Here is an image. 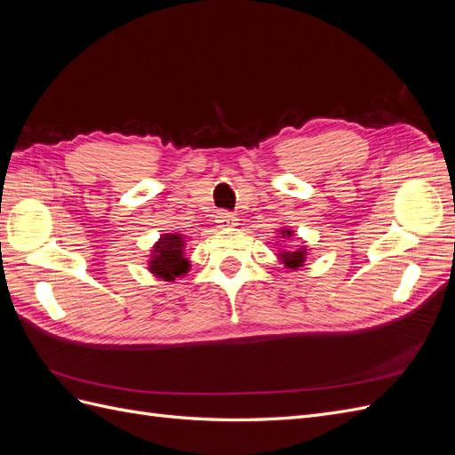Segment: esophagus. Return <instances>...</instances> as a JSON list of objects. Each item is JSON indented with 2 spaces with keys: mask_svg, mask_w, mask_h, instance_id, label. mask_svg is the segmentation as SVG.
Here are the masks:
<instances>
[{
  "mask_svg": "<svg viewBox=\"0 0 455 455\" xmlns=\"http://www.w3.org/2000/svg\"><path fill=\"white\" fill-rule=\"evenodd\" d=\"M216 224H218V228H233V226H237V216L233 212L222 211L216 214Z\"/></svg>",
  "mask_w": 455,
  "mask_h": 455,
  "instance_id": "34e87169",
  "label": "esophagus"
}]
</instances>
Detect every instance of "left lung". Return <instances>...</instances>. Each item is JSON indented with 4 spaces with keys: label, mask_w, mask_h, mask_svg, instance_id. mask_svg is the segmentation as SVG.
Here are the masks:
<instances>
[{
    "label": "left lung",
    "mask_w": 455,
    "mask_h": 455,
    "mask_svg": "<svg viewBox=\"0 0 455 455\" xmlns=\"http://www.w3.org/2000/svg\"><path fill=\"white\" fill-rule=\"evenodd\" d=\"M283 237H292V231H291V229H283ZM306 256H307V251L304 249V246H301V249L283 251V252L279 254V258L283 259V264H284L288 269H296V267L304 266Z\"/></svg>",
    "instance_id": "left-lung-1"
}]
</instances>
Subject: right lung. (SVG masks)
I'll list each match as a JSON object with an SVG mask.
<instances>
[{"label": "right lung", "mask_w": 455, "mask_h": 455, "mask_svg": "<svg viewBox=\"0 0 455 455\" xmlns=\"http://www.w3.org/2000/svg\"><path fill=\"white\" fill-rule=\"evenodd\" d=\"M189 261L184 258V239L180 233H169L163 235L154 246L149 258V271L159 279L174 281V277L188 273Z\"/></svg>", "instance_id": "1"}]
</instances>
